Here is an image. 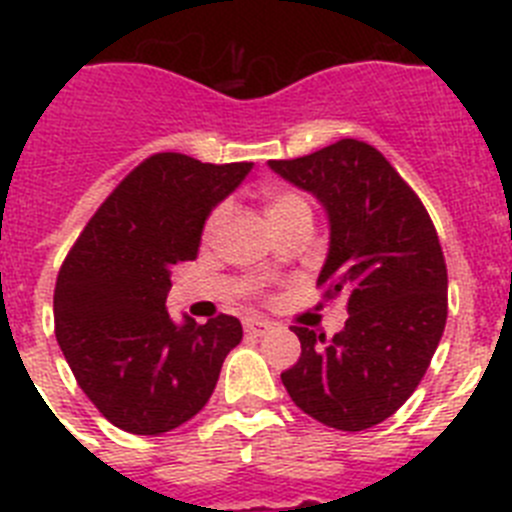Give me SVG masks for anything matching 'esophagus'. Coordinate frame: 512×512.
<instances>
[{
    "label": "esophagus",
    "instance_id": "esophagus-1",
    "mask_svg": "<svg viewBox=\"0 0 512 512\" xmlns=\"http://www.w3.org/2000/svg\"><path fill=\"white\" fill-rule=\"evenodd\" d=\"M243 328H246V333H251V336H264V333H269V330L274 328V323L264 318H246L243 320Z\"/></svg>",
    "mask_w": 512,
    "mask_h": 512
}]
</instances>
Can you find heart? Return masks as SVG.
<instances>
[{
    "label": "heart",
    "instance_id": "heart-1",
    "mask_svg": "<svg viewBox=\"0 0 512 512\" xmlns=\"http://www.w3.org/2000/svg\"><path fill=\"white\" fill-rule=\"evenodd\" d=\"M264 210H266V217L271 220V225L277 228V225L287 223L289 217L310 212V205H307V200L302 197V194L289 192V189H271V192L264 194ZM225 217H228V205H217L215 210L210 212V217H207V223H205L207 241H210L217 230L223 228Z\"/></svg>",
    "mask_w": 512,
    "mask_h": 512
}]
</instances>
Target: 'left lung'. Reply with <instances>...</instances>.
<instances>
[{"label":"left lung","instance_id":"8db88e82","mask_svg":"<svg viewBox=\"0 0 512 512\" xmlns=\"http://www.w3.org/2000/svg\"><path fill=\"white\" fill-rule=\"evenodd\" d=\"M269 166L328 210L330 248L318 287L325 300L348 297L346 325L330 341L292 328L302 354L282 382L318 423L372 428L413 395L446 328L449 277L433 220L364 140L343 138Z\"/></svg>","mask_w":512,"mask_h":512}]
</instances>
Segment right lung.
Segmentation results:
<instances>
[{
    "instance_id": "1",
    "label": "right lung",
    "mask_w": 512,
    "mask_h": 512,
    "mask_svg": "<svg viewBox=\"0 0 512 512\" xmlns=\"http://www.w3.org/2000/svg\"><path fill=\"white\" fill-rule=\"evenodd\" d=\"M253 164H202L153 153L81 230L53 292L56 338L94 408L122 431L158 436L200 413L215 390L241 320H171V269L197 259L217 202Z\"/></svg>"
}]
</instances>
